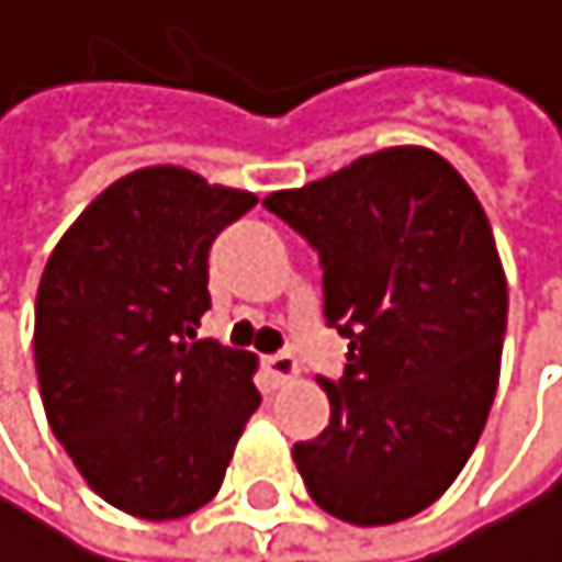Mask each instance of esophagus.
I'll use <instances>...</instances> for the list:
<instances>
[{
	"label": "esophagus",
	"instance_id": "esophagus-1",
	"mask_svg": "<svg viewBox=\"0 0 562 562\" xmlns=\"http://www.w3.org/2000/svg\"><path fill=\"white\" fill-rule=\"evenodd\" d=\"M262 371H266L272 387H283V384L296 381L300 367H296V360L290 353H269V357H262Z\"/></svg>",
	"mask_w": 562,
	"mask_h": 562
}]
</instances>
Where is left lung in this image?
<instances>
[{"mask_svg": "<svg viewBox=\"0 0 562 562\" xmlns=\"http://www.w3.org/2000/svg\"><path fill=\"white\" fill-rule=\"evenodd\" d=\"M319 252L323 316L350 347L323 381L330 425L293 445L313 503L353 526L428 509L485 428L506 337V272L465 178L387 147L262 202Z\"/></svg>", "mask_w": 562, "mask_h": 562, "instance_id": "left-lung-1", "label": "left lung"}]
</instances>
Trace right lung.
I'll return each instance as SVG.
<instances>
[{"instance_id":"obj_1","label":"right lung","mask_w":562,"mask_h":562,"mask_svg":"<svg viewBox=\"0 0 562 562\" xmlns=\"http://www.w3.org/2000/svg\"><path fill=\"white\" fill-rule=\"evenodd\" d=\"M252 191L155 165L117 178L56 243L36 293L46 422L103 503L181 519L222 488L259 407L256 357L199 340L209 249Z\"/></svg>"}]
</instances>
